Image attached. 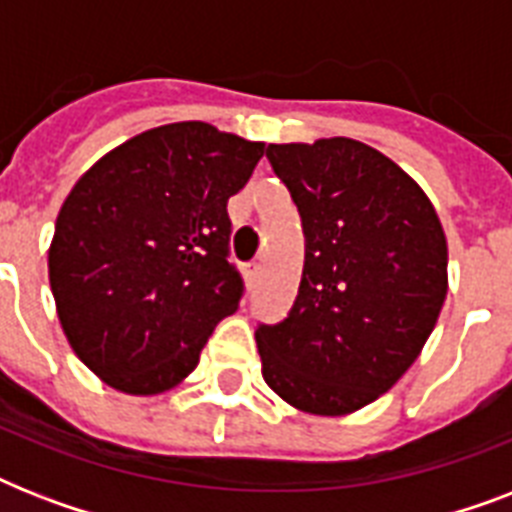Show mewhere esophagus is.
<instances>
[{"instance_id": "34e87169", "label": "esophagus", "mask_w": 512, "mask_h": 512, "mask_svg": "<svg viewBox=\"0 0 512 512\" xmlns=\"http://www.w3.org/2000/svg\"><path fill=\"white\" fill-rule=\"evenodd\" d=\"M257 273H260V265H257V263L244 265V271H241V276H244V284H247V289H255Z\"/></svg>"}]
</instances>
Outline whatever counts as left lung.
<instances>
[{"label": "left lung", "instance_id": "obj_1", "mask_svg": "<svg viewBox=\"0 0 512 512\" xmlns=\"http://www.w3.org/2000/svg\"><path fill=\"white\" fill-rule=\"evenodd\" d=\"M305 233L300 292L257 327L268 388L305 414L342 417L396 385L446 300V236L433 201L377 148L350 138L271 143Z\"/></svg>", "mask_w": 512, "mask_h": 512}]
</instances>
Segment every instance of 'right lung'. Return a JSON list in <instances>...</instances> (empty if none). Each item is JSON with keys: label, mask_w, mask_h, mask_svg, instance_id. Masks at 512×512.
I'll list each match as a JSON object with an SVG mask.
<instances>
[{"label": "right lung", "mask_w": 512, "mask_h": 512, "mask_svg": "<svg viewBox=\"0 0 512 512\" xmlns=\"http://www.w3.org/2000/svg\"><path fill=\"white\" fill-rule=\"evenodd\" d=\"M263 151L207 122H175L111 148L76 180L47 271L68 345L108 388L172 390L236 313L225 207Z\"/></svg>", "instance_id": "1"}]
</instances>
